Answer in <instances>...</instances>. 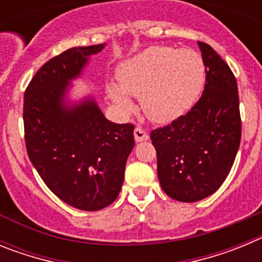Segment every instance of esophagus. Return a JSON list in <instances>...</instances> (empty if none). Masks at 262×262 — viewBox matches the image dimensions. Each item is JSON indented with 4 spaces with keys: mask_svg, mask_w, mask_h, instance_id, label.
<instances>
[{
    "mask_svg": "<svg viewBox=\"0 0 262 262\" xmlns=\"http://www.w3.org/2000/svg\"><path fill=\"white\" fill-rule=\"evenodd\" d=\"M134 136H135V140L138 143L139 142H145V140H148V139H149L148 134L145 133L142 127H136V128L134 129Z\"/></svg>",
    "mask_w": 262,
    "mask_h": 262,
    "instance_id": "esophagus-1",
    "label": "esophagus"
}]
</instances>
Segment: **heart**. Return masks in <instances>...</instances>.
<instances>
[{
	"mask_svg": "<svg viewBox=\"0 0 262 262\" xmlns=\"http://www.w3.org/2000/svg\"><path fill=\"white\" fill-rule=\"evenodd\" d=\"M119 84H110L107 93L120 111L129 113L140 97L145 114L157 123H169L190 110L205 85L206 69L200 53L189 48L176 50L152 46L118 69Z\"/></svg>",
	"mask_w": 262,
	"mask_h": 262,
	"instance_id": "obj_1",
	"label": "heart"
}]
</instances>
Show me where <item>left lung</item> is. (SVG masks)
Masks as SVG:
<instances>
[{
  "label": "left lung",
  "mask_w": 262,
  "mask_h": 262,
  "mask_svg": "<svg viewBox=\"0 0 262 262\" xmlns=\"http://www.w3.org/2000/svg\"><path fill=\"white\" fill-rule=\"evenodd\" d=\"M198 46L206 68L202 97L187 114L151 133L160 185L180 202H196L221 187L242 139L235 76L209 45Z\"/></svg>",
  "instance_id": "1"
}]
</instances>
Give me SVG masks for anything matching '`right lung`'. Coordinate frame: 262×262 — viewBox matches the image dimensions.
Listing matches in <instances>:
<instances>
[{"label": "right lung", "mask_w": 262, "mask_h": 262, "mask_svg": "<svg viewBox=\"0 0 262 262\" xmlns=\"http://www.w3.org/2000/svg\"><path fill=\"white\" fill-rule=\"evenodd\" d=\"M105 46L69 48L48 60L30 81L23 102L30 161L55 195L84 211L117 200L135 145L134 124L106 119L92 96L68 99L72 81Z\"/></svg>", "instance_id": "1"}]
</instances>
